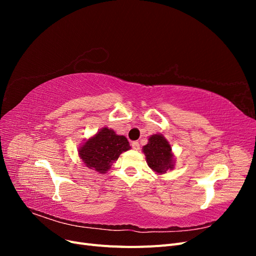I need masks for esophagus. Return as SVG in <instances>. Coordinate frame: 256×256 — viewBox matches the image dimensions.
<instances>
[{
	"mask_svg": "<svg viewBox=\"0 0 256 256\" xmlns=\"http://www.w3.org/2000/svg\"><path fill=\"white\" fill-rule=\"evenodd\" d=\"M131 147H132L134 150H140V144H138V142L134 141V142L131 143Z\"/></svg>",
	"mask_w": 256,
	"mask_h": 256,
	"instance_id": "1",
	"label": "esophagus"
}]
</instances>
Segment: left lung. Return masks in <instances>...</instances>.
I'll return each instance as SVG.
<instances>
[{"mask_svg":"<svg viewBox=\"0 0 256 256\" xmlns=\"http://www.w3.org/2000/svg\"><path fill=\"white\" fill-rule=\"evenodd\" d=\"M146 162L154 172L164 174L168 170L174 168V156L172 147L162 134H152L148 143L143 146Z\"/></svg>","mask_w":256,"mask_h":256,"instance_id":"8db88e82","label":"left lung"}]
</instances>
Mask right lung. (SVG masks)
Segmentation results:
<instances>
[{
  "label": "right lung",
  "instance_id": "right-lung-1",
  "mask_svg": "<svg viewBox=\"0 0 256 256\" xmlns=\"http://www.w3.org/2000/svg\"><path fill=\"white\" fill-rule=\"evenodd\" d=\"M130 150L124 136H118L112 129L102 128L79 147V157L85 166L104 174L122 152Z\"/></svg>",
  "mask_w": 256,
  "mask_h": 256
}]
</instances>
